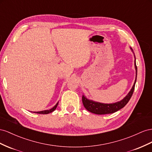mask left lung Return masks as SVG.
<instances>
[{"mask_svg": "<svg viewBox=\"0 0 152 152\" xmlns=\"http://www.w3.org/2000/svg\"><path fill=\"white\" fill-rule=\"evenodd\" d=\"M134 57H135V55H134ZM135 68L136 71V76L135 82H134V85L131 91H130L129 93L127 95V96L125 97L124 99H122V101H120L119 102H117L113 104H103V103L97 102H94L92 101L88 100V99H86L84 95H83V97H82V102H83V106L86 108V110L91 113H93L97 114V115H105V114L113 113L123 108L128 103L130 99H131L134 92V88H135V84L136 82V77H137V66L136 64V58H135Z\"/></svg>", "mask_w": 152, "mask_h": 152, "instance_id": "1", "label": "left lung"}]
</instances>
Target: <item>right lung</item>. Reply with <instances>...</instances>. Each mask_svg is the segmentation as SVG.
<instances>
[{"mask_svg": "<svg viewBox=\"0 0 152 152\" xmlns=\"http://www.w3.org/2000/svg\"><path fill=\"white\" fill-rule=\"evenodd\" d=\"M58 102L57 103V104H56L53 108H51V109L49 110H45V111H38V112H34V113H39V114H48L50 113L53 112L56 108H57V106H58Z\"/></svg>", "mask_w": 152, "mask_h": 152, "instance_id": "right-lung-1", "label": "right lung"}]
</instances>
